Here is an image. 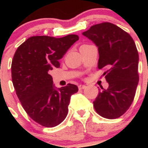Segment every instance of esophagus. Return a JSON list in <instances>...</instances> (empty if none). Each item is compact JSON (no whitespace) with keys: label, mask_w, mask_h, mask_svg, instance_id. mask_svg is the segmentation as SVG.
<instances>
[{"label":"esophagus","mask_w":148,"mask_h":148,"mask_svg":"<svg viewBox=\"0 0 148 148\" xmlns=\"http://www.w3.org/2000/svg\"><path fill=\"white\" fill-rule=\"evenodd\" d=\"M79 90H81V89H85V88H86V86H85V85H83V84H80V85H79Z\"/></svg>","instance_id":"1"}]
</instances>
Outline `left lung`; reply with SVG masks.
<instances>
[{"label":"left lung","instance_id":"1","mask_svg":"<svg viewBox=\"0 0 148 148\" xmlns=\"http://www.w3.org/2000/svg\"><path fill=\"white\" fill-rule=\"evenodd\" d=\"M82 35L98 48V69H108L104 75L109 86L99 90L93 102L95 110L104 118H118L130 107L138 84L135 41L129 34L108 22L91 26Z\"/></svg>","mask_w":148,"mask_h":148}]
</instances>
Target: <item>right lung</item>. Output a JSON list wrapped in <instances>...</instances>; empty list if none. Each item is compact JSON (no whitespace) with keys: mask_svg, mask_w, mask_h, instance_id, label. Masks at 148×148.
Here are the masks:
<instances>
[{"mask_svg":"<svg viewBox=\"0 0 148 148\" xmlns=\"http://www.w3.org/2000/svg\"><path fill=\"white\" fill-rule=\"evenodd\" d=\"M78 40L75 34L59 38L30 37L13 56L11 75L16 95L29 117L42 126L53 127L63 122L71 96L78 92L72 84L56 87L49 74L60 66L59 59Z\"/></svg>","mask_w":148,"mask_h":148,"instance_id":"obj_1","label":"right lung"}]
</instances>
